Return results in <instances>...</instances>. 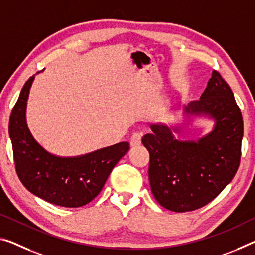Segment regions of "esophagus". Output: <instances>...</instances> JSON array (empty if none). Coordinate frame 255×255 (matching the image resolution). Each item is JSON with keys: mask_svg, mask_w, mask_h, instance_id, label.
Returning <instances> with one entry per match:
<instances>
[{"mask_svg": "<svg viewBox=\"0 0 255 255\" xmlns=\"http://www.w3.org/2000/svg\"><path fill=\"white\" fill-rule=\"evenodd\" d=\"M141 138H142V135L140 134V133L135 132L133 133V134L131 135V139H130V144L132 147H136L139 146V144L141 143Z\"/></svg>", "mask_w": 255, "mask_h": 255, "instance_id": "1", "label": "esophagus"}]
</instances>
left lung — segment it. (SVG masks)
Listing matches in <instances>:
<instances>
[{
	"mask_svg": "<svg viewBox=\"0 0 255 255\" xmlns=\"http://www.w3.org/2000/svg\"><path fill=\"white\" fill-rule=\"evenodd\" d=\"M185 113L213 117V131L198 141H179L166 125L151 124L152 132L142 138L150 155L151 193L174 212L201 209L232 181L241 163L244 132L241 109L218 70L201 99L186 106Z\"/></svg>",
	"mask_w": 255,
	"mask_h": 255,
	"instance_id": "1",
	"label": "left lung"
}]
</instances>
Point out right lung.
I'll list each match as a JSON object with an SVG mask.
<instances>
[{"mask_svg": "<svg viewBox=\"0 0 255 255\" xmlns=\"http://www.w3.org/2000/svg\"><path fill=\"white\" fill-rule=\"evenodd\" d=\"M29 77L11 112L9 134L18 178L27 190L51 204L80 207L95 199L117 162L130 149L128 142L77 157H57L43 149L27 128Z\"/></svg>", "mask_w": 255, "mask_h": 255, "instance_id": "add662e5", "label": "right lung"}]
</instances>
